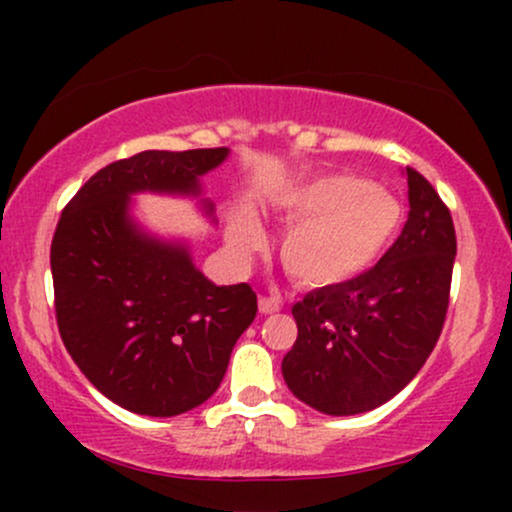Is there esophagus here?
Returning <instances> with one entry per match:
<instances>
[{"mask_svg":"<svg viewBox=\"0 0 512 512\" xmlns=\"http://www.w3.org/2000/svg\"><path fill=\"white\" fill-rule=\"evenodd\" d=\"M279 308H281L279 293H276L274 289L269 291V293H262V296H260V313L269 315V313H276V310H279Z\"/></svg>","mask_w":512,"mask_h":512,"instance_id":"obj_1","label":"esophagus"}]
</instances>
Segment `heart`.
Returning <instances> with one entry per match:
<instances>
[{
  "instance_id": "obj_1",
  "label": "heart",
  "mask_w": 512,
  "mask_h": 512,
  "mask_svg": "<svg viewBox=\"0 0 512 512\" xmlns=\"http://www.w3.org/2000/svg\"><path fill=\"white\" fill-rule=\"evenodd\" d=\"M281 216L296 223L281 243L284 267L303 284L327 286L354 279L383 255L402 221V207L383 187L334 173L286 195ZM233 236L240 245H255V216L240 214Z\"/></svg>"
}]
</instances>
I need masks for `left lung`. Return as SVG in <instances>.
Returning <instances> with one entry per match:
<instances>
[{"label": "left lung", "instance_id": "1", "mask_svg": "<svg viewBox=\"0 0 512 512\" xmlns=\"http://www.w3.org/2000/svg\"><path fill=\"white\" fill-rule=\"evenodd\" d=\"M409 219L368 272L305 293L281 373L322 414L370 411L411 383L431 356L450 303L457 238L450 209L407 168Z\"/></svg>", "mask_w": 512, "mask_h": 512}]
</instances>
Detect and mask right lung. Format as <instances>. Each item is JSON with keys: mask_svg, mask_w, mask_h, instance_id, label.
Returning a JSON list of instances; mask_svg holds the SVG:
<instances>
[{"mask_svg": "<svg viewBox=\"0 0 512 512\" xmlns=\"http://www.w3.org/2000/svg\"><path fill=\"white\" fill-rule=\"evenodd\" d=\"M228 149L142 151L91 175L50 248L60 337L93 387L122 409L175 416L214 395L257 315L250 284L216 286L180 245L137 231L129 195H197Z\"/></svg>", "mask_w": 512, "mask_h": 512, "instance_id": "right-lung-1", "label": "right lung"}]
</instances>
